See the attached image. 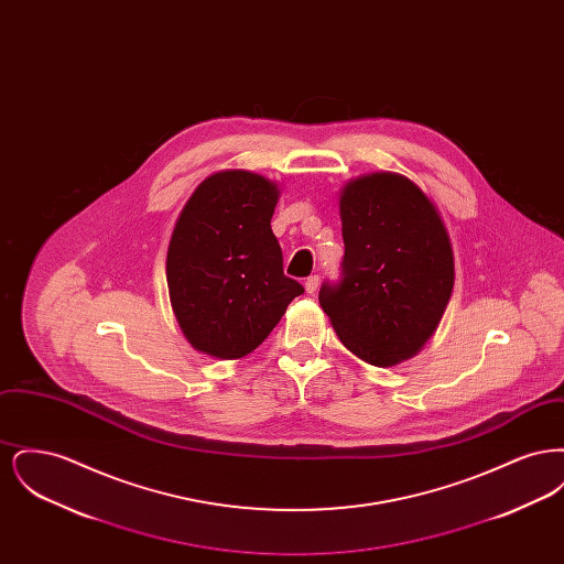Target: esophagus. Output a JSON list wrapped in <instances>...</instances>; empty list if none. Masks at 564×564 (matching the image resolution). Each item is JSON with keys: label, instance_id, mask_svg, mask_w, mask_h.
<instances>
[{"label": "esophagus", "instance_id": "obj_1", "mask_svg": "<svg viewBox=\"0 0 564 564\" xmlns=\"http://www.w3.org/2000/svg\"><path fill=\"white\" fill-rule=\"evenodd\" d=\"M304 288H306V294H315L317 288H319V276H317V274H311V276L304 281Z\"/></svg>", "mask_w": 564, "mask_h": 564}]
</instances>
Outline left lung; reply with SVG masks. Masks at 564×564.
Masks as SVG:
<instances>
[{
	"label": "left lung",
	"mask_w": 564,
	"mask_h": 564,
	"mask_svg": "<svg viewBox=\"0 0 564 564\" xmlns=\"http://www.w3.org/2000/svg\"><path fill=\"white\" fill-rule=\"evenodd\" d=\"M343 276L319 304L340 343L389 368L423 349L455 285L446 226L425 192L398 173H372L340 192Z\"/></svg>",
	"instance_id": "1"
}]
</instances>
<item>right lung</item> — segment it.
<instances>
[{
  "instance_id": "add662e5",
  "label": "right lung",
  "mask_w": 564,
  "mask_h": 564,
  "mask_svg": "<svg viewBox=\"0 0 564 564\" xmlns=\"http://www.w3.org/2000/svg\"><path fill=\"white\" fill-rule=\"evenodd\" d=\"M279 188L251 171L207 177L177 217L166 251L171 306L189 345L217 359L258 349L304 288L283 274L270 219Z\"/></svg>"
}]
</instances>
